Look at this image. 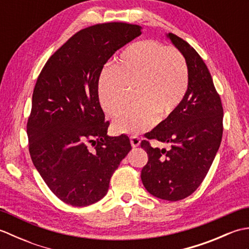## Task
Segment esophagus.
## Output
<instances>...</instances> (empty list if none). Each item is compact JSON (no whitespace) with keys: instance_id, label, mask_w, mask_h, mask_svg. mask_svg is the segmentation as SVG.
Here are the masks:
<instances>
[{"instance_id":"esophagus-1","label":"esophagus","mask_w":249,"mask_h":249,"mask_svg":"<svg viewBox=\"0 0 249 249\" xmlns=\"http://www.w3.org/2000/svg\"><path fill=\"white\" fill-rule=\"evenodd\" d=\"M130 143H131V146H133V147L139 146L140 138H139V137H137V136H131L130 137Z\"/></svg>"}]
</instances>
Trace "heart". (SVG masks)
I'll use <instances>...</instances> for the list:
<instances>
[{"mask_svg": "<svg viewBox=\"0 0 249 249\" xmlns=\"http://www.w3.org/2000/svg\"><path fill=\"white\" fill-rule=\"evenodd\" d=\"M134 107L113 121L115 131L139 134L176 112L188 89V68L179 51L153 40L129 45L120 54L113 68L105 71L97 82L100 106L116 115L133 91Z\"/></svg>", "mask_w": 249, "mask_h": 249, "instance_id": "b5f03b06", "label": "heart"}]
</instances>
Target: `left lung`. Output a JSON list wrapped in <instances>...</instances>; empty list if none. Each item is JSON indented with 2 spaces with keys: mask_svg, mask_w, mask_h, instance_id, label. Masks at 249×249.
Segmentation results:
<instances>
[{
  "mask_svg": "<svg viewBox=\"0 0 249 249\" xmlns=\"http://www.w3.org/2000/svg\"><path fill=\"white\" fill-rule=\"evenodd\" d=\"M166 36L186 61L188 89L176 112L145 135L169 143L170 150L152 147L147 140L141 142L149 156L141 179L154 197L178 201L200 186L212 166L223 137L224 110L198 52L178 36Z\"/></svg>",
  "mask_w": 249,
  "mask_h": 249,
  "instance_id": "8db88e82",
  "label": "left lung"
}]
</instances>
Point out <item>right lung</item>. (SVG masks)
<instances>
[{
    "label": "right lung",
    "mask_w": 249,
    "mask_h": 249,
    "mask_svg": "<svg viewBox=\"0 0 249 249\" xmlns=\"http://www.w3.org/2000/svg\"><path fill=\"white\" fill-rule=\"evenodd\" d=\"M140 35L139 25L122 22L83 29L50 56L37 79L26 126L29 151L63 202L87 206L103 199L131 150L126 135H107L97 82L115 51Z\"/></svg>",
    "instance_id": "obj_1"
}]
</instances>
